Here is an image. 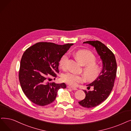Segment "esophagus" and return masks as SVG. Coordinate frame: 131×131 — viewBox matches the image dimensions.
<instances>
[{
  "mask_svg": "<svg viewBox=\"0 0 131 131\" xmlns=\"http://www.w3.org/2000/svg\"><path fill=\"white\" fill-rule=\"evenodd\" d=\"M67 88H69V89H71L73 90H77V88H73V87H70V86H67Z\"/></svg>",
  "mask_w": 131,
  "mask_h": 131,
  "instance_id": "1",
  "label": "esophagus"
}]
</instances>
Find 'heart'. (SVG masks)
Instances as JSON below:
<instances>
[{
	"instance_id": "heart-1",
	"label": "heart",
	"mask_w": 131,
	"mask_h": 131,
	"mask_svg": "<svg viewBox=\"0 0 131 131\" xmlns=\"http://www.w3.org/2000/svg\"><path fill=\"white\" fill-rule=\"evenodd\" d=\"M74 56L80 64L84 66L83 73L85 78L88 81H93L100 75L101 70L100 67L96 64V58L95 55L89 51L81 50L76 51ZM69 54H64L59 60L60 67L65 69L69 61ZM62 80L72 87H75L84 80V78L81 75L68 72L62 76Z\"/></svg>"
}]
</instances>
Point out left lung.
<instances>
[{
    "label": "left lung",
    "instance_id": "left-lung-1",
    "mask_svg": "<svg viewBox=\"0 0 131 131\" xmlns=\"http://www.w3.org/2000/svg\"><path fill=\"white\" fill-rule=\"evenodd\" d=\"M83 43L89 44L95 47L103 62V69L99 77L87 85L89 88L93 86V90H83L86 94V97L79 102L80 105L91 108L102 103L111 92L116 77L117 62L113 53L100 41H89L84 42Z\"/></svg>",
    "mask_w": 131,
    "mask_h": 131
}]
</instances>
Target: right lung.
<instances>
[{
  "label": "right lung",
  "instance_id": "obj_1",
  "mask_svg": "<svg viewBox=\"0 0 131 131\" xmlns=\"http://www.w3.org/2000/svg\"><path fill=\"white\" fill-rule=\"evenodd\" d=\"M73 44L58 45L38 42L28 48L20 61L19 79L27 98L34 104L45 106L55 100L58 90L66 88L64 83L49 82V75L56 78L61 57Z\"/></svg>",
  "mask_w": 131,
  "mask_h": 131
}]
</instances>
